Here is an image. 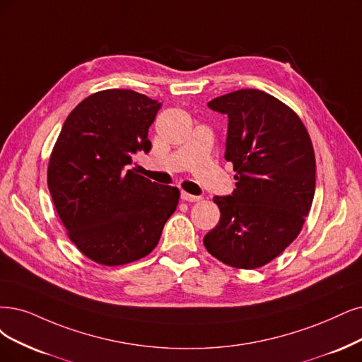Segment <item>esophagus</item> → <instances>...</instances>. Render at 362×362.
<instances>
[{
  "instance_id": "esophagus-1",
  "label": "esophagus",
  "mask_w": 362,
  "mask_h": 362,
  "mask_svg": "<svg viewBox=\"0 0 362 362\" xmlns=\"http://www.w3.org/2000/svg\"><path fill=\"white\" fill-rule=\"evenodd\" d=\"M182 199H183V202L197 203V202H199V199H202V197H199V195H191L188 192H182Z\"/></svg>"
}]
</instances>
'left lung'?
<instances>
[{"mask_svg": "<svg viewBox=\"0 0 362 362\" xmlns=\"http://www.w3.org/2000/svg\"><path fill=\"white\" fill-rule=\"evenodd\" d=\"M228 116L225 159L237 173L231 195L213 197L219 223L204 235L209 253L235 269H258L300 234L316 186L309 132L286 104L258 89L211 100Z\"/></svg>", "mask_w": 362, "mask_h": 362, "instance_id": "8db88e82", "label": "left lung"}]
</instances>
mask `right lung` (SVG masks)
Listing matches in <instances>:
<instances>
[{"instance_id":"1","label":"right lung","mask_w":362,"mask_h":362,"mask_svg":"<svg viewBox=\"0 0 362 362\" xmlns=\"http://www.w3.org/2000/svg\"><path fill=\"white\" fill-rule=\"evenodd\" d=\"M160 103L136 90L92 93L65 119L53 147L47 186L71 242L103 265L137 261L155 249L180 191L129 170L149 153L147 131Z\"/></svg>"}]
</instances>
